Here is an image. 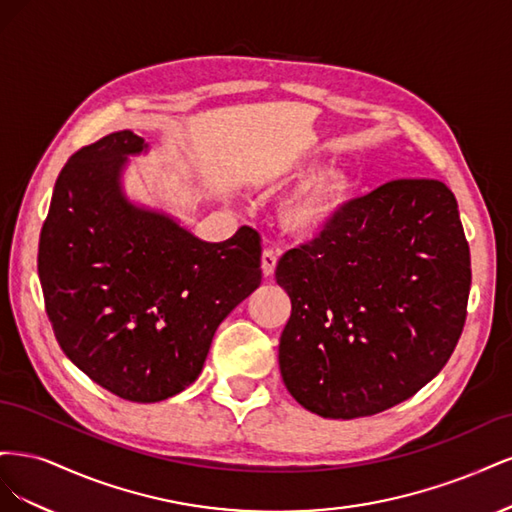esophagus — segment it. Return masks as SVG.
<instances>
[{
	"instance_id": "obj_1",
	"label": "esophagus",
	"mask_w": 512,
	"mask_h": 512,
	"mask_svg": "<svg viewBox=\"0 0 512 512\" xmlns=\"http://www.w3.org/2000/svg\"><path fill=\"white\" fill-rule=\"evenodd\" d=\"M260 267H262V275L271 277L275 273V267H277V256L271 250H265L260 256Z\"/></svg>"
}]
</instances>
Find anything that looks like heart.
<instances>
[{
	"instance_id": "obj_1",
	"label": "heart",
	"mask_w": 512,
	"mask_h": 512,
	"mask_svg": "<svg viewBox=\"0 0 512 512\" xmlns=\"http://www.w3.org/2000/svg\"><path fill=\"white\" fill-rule=\"evenodd\" d=\"M297 175V173H292ZM284 179H267L269 188L282 185ZM356 192V181L342 168H331L303 183L280 207V224L294 237H316L327 230L346 209Z\"/></svg>"
}]
</instances>
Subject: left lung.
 <instances>
[{
  "mask_svg": "<svg viewBox=\"0 0 512 512\" xmlns=\"http://www.w3.org/2000/svg\"><path fill=\"white\" fill-rule=\"evenodd\" d=\"M275 280L292 314L280 339L288 393L324 418L389 410L440 374L466 322L470 247L455 194L397 179L350 200Z\"/></svg>",
  "mask_w": 512,
  "mask_h": 512,
  "instance_id": "8db88e82",
  "label": "left lung"
}]
</instances>
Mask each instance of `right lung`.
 <instances>
[{
    "label": "right lung",
    "instance_id": "add662e5",
    "mask_svg": "<svg viewBox=\"0 0 512 512\" xmlns=\"http://www.w3.org/2000/svg\"><path fill=\"white\" fill-rule=\"evenodd\" d=\"M145 138L113 132L76 151L55 181L38 277L57 342L106 391L136 404L200 376L222 320L260 286V237L207 243L123 190Z\"/></svg>",
    "mask_w": 512,
    "mask_h": 512
}]
</instances>
